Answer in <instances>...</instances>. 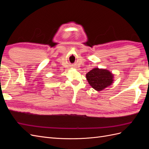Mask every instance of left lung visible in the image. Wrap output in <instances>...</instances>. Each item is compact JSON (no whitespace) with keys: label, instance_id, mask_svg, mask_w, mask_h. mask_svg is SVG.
I'll return each instance as SVG.
<instances>
[{"label":"left lung","instance_id":"8db88e82","mask_svg":"<svg viewBox=\"0 0 149 149\" xmlns=\"http://www.w3.org/2000/svg\"><path fill=\"white\" fill-rule=\"evenodd\" d=\"M89 84L96 91H101L113 82V74L107 70L94 68L86 74Z\"/></svg>","mask_w":149,"mask_h":149}]
</instances>
